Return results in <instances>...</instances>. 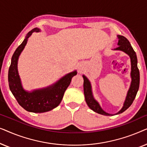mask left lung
I'll use <instances>...</instances> for the list:
<instances>
[{
	"label": "left lung",
	"instance_id": "left-lung-1",
	"mask_svg": "<svg viewBox=\"0 0 147 147\" xmlns=\"http://www.w3.org/2000/svg\"><path fill=\"white\" fill-rule=\"evenodd\" d=\"M118 45H119L118 47L116 48V50H120L125 52L127 53L130 57V61H131V78L132 82L131 85L129 90H128L127 96H126L125 102L124 104L123 108L121 110L118 112V114L122 113L125 111L126 109L131 106V104L133 102L134 100L135 99V97L137 94V92L139 88L140 84V72L139 69L137 67V57L135 51H134L133 48L130 45V42L126 39L125 37L122 35H118ZM84 78V95H85L86 102L87 103L88 106L91 108L94 112H97L100 114L105 116H110L111 114L106 113L102 109L99 104L97 102L94 100L92 94L91 90V84L88 78L85 76H83Z\"/></svg>",
	"mask_w": 147,
	"mask_h": 147
}]
</instances>
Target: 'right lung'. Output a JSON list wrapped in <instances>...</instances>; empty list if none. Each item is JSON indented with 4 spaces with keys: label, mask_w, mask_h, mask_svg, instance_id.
Returning <instances> with one entry per match:
<instances>
[{
    "label": "right lung",
    "mask_w": 147,
    "mask_h": 147,
    "mask_svg": "<svg viewBox=\"0 0 147 147\" xmlns=\"http://www.w3.org/2000/svg\"><path fill=\"white\" fill-rule=\"evenodd\" d=\"M39 32L37 28L32 29L27 33L26 38L17 48L11 59L8 79L10 90L20 105L28 112L41 113L48 112L57 107L63 98L64 92L71 83V78L77 74L76 71L71 72L59 80L57 83L47 88L35 90L32 92L25 91L22 88L17 71L18 58L33 32Z\"/></svg>",
    "instance_id": "1"
}]
</instances>
